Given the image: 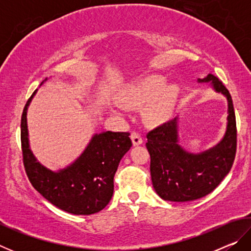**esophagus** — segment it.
Wrapping results in <instances>:
<instances>
[{
    "label": "esophagus",
    "instance_id": "1",
    "mask_svg": "<svg viewBox=\"0 0 251 251\" xmlns=\"http://www.w3.org/2000/svg\"><path fill=\"white\" fill-rule=\"evenodd\" d=\"M130 138H131V142H133V145L134 146H137V145H141L143 143V138L141 134H138L137 131H133L130 135Z\"/></svg>",
    "mask_w": 251,
    "mask_h": 251
}]
</instances>
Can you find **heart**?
I'll return each instance as SVG.
<instances>
[{"mask_svg":"<svg viewBox=\"0 0 251 251\" xmlns=\"http://www.w3.org/2000/svg\"><path fill=\"white\" fill-rule=\"evenodd\" d=\"M164 84L165 77L160 75H151L141 79L127 90L124 97L126 105L138 108L151 101L145 109L147 121L152 124L166 121L171 115L178 87L175 84Z\"/></svg>","mask_w":251,"mask_h":251,"instance_id":"1","label":"heart"}]
</instances>
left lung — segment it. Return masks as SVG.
<instances>
[{
	"instance_id": "8db88e82",
	"label": "left lung",
	"mask_w": 251,
	"mask_h": 251,
	"mask_svg": "<svg viewBox=\"0 0 251 251\" xmlns=\"http://www.w3.org/2000/svg\"><path fill=\"white\" fill-rule=\"evenodd\" d=\"M209 83L228 101L227 128L217 145L199 154L185 151L178 139L177 117L147 134L152 187L164 201H192L211 193L230 172L237 148L236 116L230 93L212 74L198 79Z\"/></svg>"
}]
</instances>
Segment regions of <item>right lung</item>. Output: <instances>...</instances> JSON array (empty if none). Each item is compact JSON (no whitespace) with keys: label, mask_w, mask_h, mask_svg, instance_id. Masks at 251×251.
I'll return each instance as SVG.
<instances>
[{"label":"right lung","mask_w":251,"mask_h":251,"mask_svg":"<svg viewBox=\"0 0 251 251\" xmlns=\"http://www.w3.org/2000/svg\"><path fill=\"white\" fill-rule=\"evenodd\" d=\"M35 94L36 91L29 97L21 120L23 163L29 181L50 203L70 214L87 216L104 209L113 196L120 161L131 147L129 133L95 134L74 163L58 172L50 171L37 161L29 148L26 114Z\"/></svg>","instance_id":"right-lung-1"}]
</instances>
